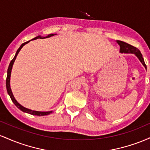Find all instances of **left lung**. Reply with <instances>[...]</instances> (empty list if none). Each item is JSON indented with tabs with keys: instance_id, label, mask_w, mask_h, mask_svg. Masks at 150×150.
<instances>
[{
	"instance_id": "1",
	"label": "left lung",
	"mask_w": 150,
	"mask_h": 150,
	"mask_svg": "<svg viewBox=\"0 0 150 150\" xmlns=\"http://www.w3.org/2000/svg\"><path fill=\"white\" fill-rule=\"evenodd\" d=\"M116 42L118 43V45L120 46V53H132V54L135 55L137 56V58H138L139 61L141 62L142 65H144V67L145 68V69L147 68V66H146L145 63H144V58H142V53H140V50L137 48L135 47V46H132L130 45V44H127L124 42H122V41L117 40Z\"/></svg>"
}]
</instances>
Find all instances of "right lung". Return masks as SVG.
I'll use <instances>...</instances> for the list:
<instances>
[{"label": "right lung", "instance_id": "obj_1", "mask_svg": "<svg viewBox=\"0 0 150 150\" xmlns=\"http://www.w3.org/2000/svg\"><path fill=\"white\" fill-rule=\"evenodd\" d=\"M54 35H56V34H49V35L46 36V37H42V36L39 35V36H37V37H36L35 38H34V39H32V40H35V39H46V38H49V37H53V36H54ZM30 41H28V42L23 43V44H22V45L20 46V48H19V49H18V51H17L16 53H15V57L13 58V59L12 60L11 62H10V63L9 67H8V72H7V78H6L7 92H8V94H9L10 99H11V100L13 101V102L14 103L15 106H16L17 107L19 108V109L21 110L22 111H23V112H25V113H30V114H32V115H34V116H46V115H49V114H50V113H52L53 111H34V110H31V109H29V108H27L24 107V106H22L21 104H19L18 101H17L16 99H15L14 96H13V92H12L11 88H10V75H11L12 68H13V64H14V62L15 61V59H16V57H17V56H18V53L20 52V50H21L22 48L23 47V46H25V44H27V43L30 42Z\"/></svg>", "mask_w": 150, "mask_h": 150}]
</instances>
